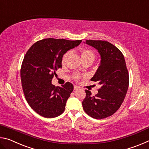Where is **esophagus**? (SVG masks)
Returning a JSON list of instances; mask_svg holds the SVG:
<instances>
[{
	"mask_svg": "<svg viewBox=\"0 0 149 149\" xmlns=\"http://www.w3.org/2000/svg\"><path fill=\"white\" fill-rule=\"evenodd\" d=\"M79 88H80V87H79V86H77V85H74V89H75V90L79 89Z\"/></svg>",
	"mask_w": 149,
	"mask_h": 149,
	"instance_id": "esophagus-1",
	"label": "esophagus"
}]
</instances>
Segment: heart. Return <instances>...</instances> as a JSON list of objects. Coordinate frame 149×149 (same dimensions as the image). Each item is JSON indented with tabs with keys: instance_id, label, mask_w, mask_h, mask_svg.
<instances>
[{
	"instance_id": "b5f03b06",
	"label": "heart",
	"mask_w": 149,
	"mask_h": 149,
	"mask_svg": "<svg viewBox=\"0 0 149 149\" xmlns=\"http://www.w3.org/2000/svg\"><path fill=\"white\" fill-rule=\"evenodd\" d=\"M80 54H81V57L83 62L89 61V60L93 62V60L95 59L94 52H93L92 50H91L90 49H88V48H85V49H83L82 50H81ZM70 51H68L65 52V53L63 55L62 58V62L63 64H65V62L66 61L68 57L70 56ZM81 77V75H78L77 74L74 75V77L76 80L79 79Z\"/></svg>"
}]
</instances>
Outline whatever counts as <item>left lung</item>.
I'll return each instance as SVG.
<instances>
[{"instance_id": "obj_1", "label": "left lung", "mask_w": 149, "mask_h": 149, "mask_svg": "<svg viewBox=\"0 0 149 149\" xmlns=\"http://www.w3.org/2000/svg\"><path fill=\"white\" fill-rule=\"evenodd\" d=\"M85 43L94 47L100 55V64L91 79L100 87L95 96L85 90L83 108L91 117L103 119L114 114L122 105L129 87V74L124 56L114 45L95 40H87Z\"/></svg>"}]
</instances>
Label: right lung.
<instances>
[{"label": "right lung", "mask_w": 149, "mask_h": 149, "mask_svg": "<svg viewBox=\"0 0 149 149\" xmlns=\"http://www.w3.org/2000/svg\"><path fill=\"white\" fill-rule=\"evenodd\" d=\"M81 41L42 39L25 55L20 71L22 89L27 103L41 116L52 118L64 112L74 85L66 82L62 87H55L51 81L56 70L62 68L63 55Z\"/></svg>", "instance_id": "add662e5"}]
</instances>
